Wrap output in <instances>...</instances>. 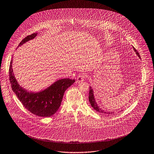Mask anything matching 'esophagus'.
I'll return each instance as SVG.
<instances>
[{
	"label": "esophagus",
	"mask_w": 154,
	"mask_h": 154,
	"mask_svg": "<svg viewBox=\"0 0 154 154\" xmlns=\"http://www.w3.org/2000/svg\"><path fill=\"white\" fill-rule=\"evenodd\" d=\"M85 78V75L84 74H79L77 77V80L78 82H81L82 81L84 80Z\"/></svg>",
	"instance_id": "1"
}]
</instances>
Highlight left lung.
Here are the masks:
<instances>
[{
    "instance_id": "obj_1",
    "label": "left lung",
    "mask_w": 154,
    "mask_h": 154,
    "mask_svg": "<svg viewBox=\"0 0 154 154\" xmlns=\"http://www.w3.org/2000/svg\"><path fill=\"white\" fill-rule=\"evenodd\" d=\"M133 48L134 51L136 52V55L140 58V56L139 52L137 51V50H136L134 47H133ZM89 102H90V103H91L92 107H93V108H94V109H95L96 111L100 112H101V113H102V114H108V115L114 114V112H105V111H104L103 110H102V109L97 106V105L96 104V101H95V99H94V98L93 91L92 88L91 87H90V89H89Z\"/></svg>"
}]
</instances>
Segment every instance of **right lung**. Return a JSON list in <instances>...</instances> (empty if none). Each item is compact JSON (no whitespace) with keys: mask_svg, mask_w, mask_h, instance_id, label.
Here are the masks:
<instances>
[{"mask_svg":"<svg viewBox=\"0 0 154 154\" xmlns=\"http://www.w3.org/2000/svg\"><path fill=\"white\" fill-rule=\"evenodd\" d=\"M36 35L37 33L27 35L20 43L18 47ZM12 60L11 61L9 69L11 88L23 106L32 114L39 117H49L54 115L61 106L64 92L75 82V80L62 79L40 92L31 93L19 86L12 71Z\"/></svg>","mask_w":154,"mask_h":154,"instance_id":"add662e5","label":"right lung"}]
</instances>
